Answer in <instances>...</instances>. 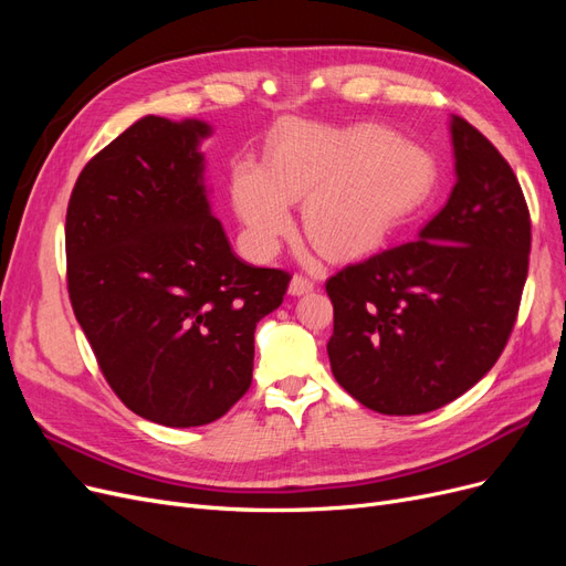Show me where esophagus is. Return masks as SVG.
<instances>
[{
    "label": "esophagus",
    "mask_w": 566,
    "mask_h": 566,
    "mask_svg": "<svg viewBox=\"0 0 566 566\" xmlns=\"http://www.w3.org/2000/svg\"><path fill=\"white\" fill-rule=\"evenodd\" d=\"M314 279L304 276V273H295L293 281H290V295H304L310 293V290H314Z\"/></svg>",
    "instance_id": "1"
}]
</instances>
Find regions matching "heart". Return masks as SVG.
Segmentation results:
<instances>
[{
    "label": "heart",
    "mask_w": 566,
    "mask_h": 566,
    "mask_svg": "<svg viewBox=\"0 0 566 566\" xmlns=\"http://www.w3.org/2000/svg\"><path fill=\"white\" fill-rule=\"evenodd\" d=\"M432 186L430 156L382 127L297 125L276 136L266 167L235 165L231 193L256 254L276 250L293 229L290 202L304 200L312 241L333 256H354L382 245L422 208Z\"/></svg>",
    "instance_id": "b5f03b06"
}]
</instances>
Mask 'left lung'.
<instances>
[{"label":"left lung","instance_id":"obj_1","mask_svg":"<svg viewBox=\"0 0 566 566\" xmlns=\"http://www.w3.org/2000/svg\"><path fill=\"white\" fill-rule=\"evenodd\" d=\"M458 181L416 241L325 281L335 380L382 416L451 403L499 361L520 314L531 217L510 163L468 119L451 123Z\"/></svg>","mask_w":566,"mask_h":566}]
</instances>
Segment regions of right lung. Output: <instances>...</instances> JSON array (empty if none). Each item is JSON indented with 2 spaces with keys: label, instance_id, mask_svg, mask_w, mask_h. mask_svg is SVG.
Returning a JSON list of instances; mask_svg holds the SVG:
<instances>
[{
  "label": "right lung",
  "instance_id": "right-lung-1",
  "mask_svg": "<svg viewBox=\"0 0 566 566\" xmlns=\"http://www.w3.org/2000/svg\"><path fill=\"white\" fill-rule=\"evenodd\" d=\"M210 127L148 115L84 165L65 212V281L106 382L165 427L221 418L252 382L254 328L290 273L233 254L196 150Z\"/></svg>",
  "mask_w": 566,
  "mask_h": 566
}]
</instances>
